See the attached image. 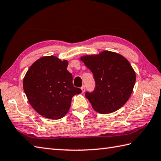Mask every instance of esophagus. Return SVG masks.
I'll return each mask as SVG.
<instances>
[{
	"label": "esophagus",
	"mask_w": 161,
	"mask_h": 161,
	"mask_svg": "<svg viewBox=\"0 0 161 161\" xmlns=\"http://www.w3.org/2000/svg\"><path fill=\"white\" fill-rule=\"evenodd\" d=\"M81 90H82V92H85V85H83V86L81 87Z\"/></svg>",
	"instance_id": "1"
}]
</instances>
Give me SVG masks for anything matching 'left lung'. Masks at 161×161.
I'll return each instance as SVG.
<instances>
[{"instance_id":"obj_1","label":"left lung","mask_w":161,"mask_h":161,"mask_svg":"<svg viewBox=\"0 0 161 161\" xmlns=\"http://www.w3.org/2000/svg\"><path fill=\"white\" fill-rule=\"evenodd\" d=\"M95 80V89L86 92L93 109L102 114L113 113L129 100L135 85L136 75L130 62L119 53L103 51L98 55L80 57Z\"/></svg>"}]
</instances>
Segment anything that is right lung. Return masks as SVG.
I'll return each mask as SVG.
<instances>
[{
  "instance_id": "add662e5",
  "label": "right lung",
  "mask_w": 161,
  "mask_h": 161,
  "mask_svg": "<svg viewBox=\"0 0 161 161\" xmlns=\"http://www.w3.org/2000/svg\"><path fill=\"white\" fill-rule=\"evenodd\" d=\"M67 60L56 56L42 57L28 69L23 81L26 97L33 109L51 119L65 116L72 97L81 93L74 87L72 74L67 69Z\"/></svg>"
}]
</instances>
